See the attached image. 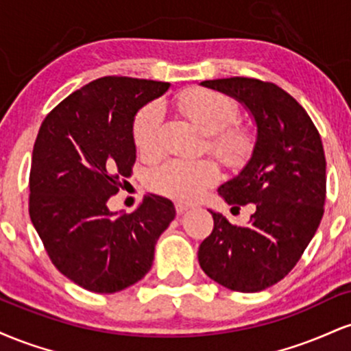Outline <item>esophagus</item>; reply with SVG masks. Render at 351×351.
<instances>
[{"label":"esophagus","instance_id":"34e87169","mask_svg":"<svg viewBox=\"0 0 351 351\" xmlns=\"http://www.w3.org/2000/svg\"><path fill=\"white\" fill-rule=\"evenodd\" d=\"M175 208H176V213H178V215H183V213H186L189 209L188 204H183V203H176Z\"/></svg>","mask_w":351,"mask_h":351}]
</instances>
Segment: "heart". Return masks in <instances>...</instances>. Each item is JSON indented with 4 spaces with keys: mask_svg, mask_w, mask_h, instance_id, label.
<instances>
[{
    "mask_svg": "<svg viewBox=\"0 0 351 351\" xmlns=\"http://www.w3.org/2000/svg\"><path fill=\"white\" fill-rule=\"evenodd\" d=\"M178 110L206 134L208 150L228 167H241L254 150V134L244 125L234 123L237 104L228 95L211 88L193 87L175 97ZM163 114L158 104H148L134 120V143L145 160L162 153ZM219 178V170L211 160H168L152 170L148 183L153 191L167 198L199 199Z\"/></svg>",
    "mask_w": 351,
    "mask_h": 351,
    "instance_id": "heart-1",
    "label": "heart"
}]
</instances>
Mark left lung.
<instances>
[{
	"label": "left lung",
	"mask_w": 351,
	"mask_h": 351,
	"mask_svg": "<svg viewBox=\"0 0 351 351\" xmlns=\"http://www.w3.org/2000/svg\"><path fill=\"white\" fill-rule=\"evenodd\" d=\"M201 86L243 104L254 117L257 135L251 160L217 189L228 204L252 203L256 211L247 226L209 211L215 228L199 245V265L231 291H264L299 263L324 216V145L305 108L276 84L229 77Z\"/></svg>",
	"instance_id": "obj_1"
}]
</instances>
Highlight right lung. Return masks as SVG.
Masks as SVG:
<instances>
[{
	"mask_svg": "<svg viewBox=\"0 0 351 351\" xmlns=\"http://www.w3.org/2000/svg\"><path fill=\"white\" fill-rule=\"evenodd\" d=\"M170 84L132 77L92 80L39 128L29 173V216L52 264L74 284L114 293L143 279L155 244L175 219L170 199L147 195L134 213L107 201L132 175L136 112Z\"/></svg>",
	"mask_w": 351,
	"mask_h": 351,
	"instance_id": "1",
	"label": "right lung"
}]
</instances>
